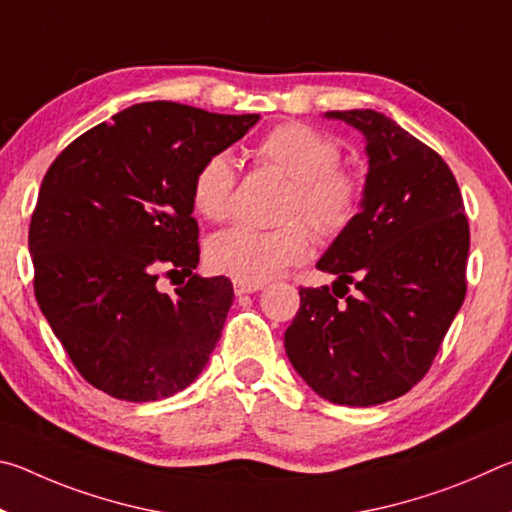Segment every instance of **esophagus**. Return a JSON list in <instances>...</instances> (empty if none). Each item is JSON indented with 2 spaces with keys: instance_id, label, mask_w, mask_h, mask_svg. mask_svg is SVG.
Returning a JSON list of instances; mask_svg holds the SVG:
<instances>
[{
  "instance_id": "34e87169",
  "label": "esophagus",
  "mask_w": 512,
  "mask_h": 512,
  "mask_svg": "<svg viewBox=\"0 0 512 512\" xmlns=\"http://www.w3.org/2000/svg\"><path fill=\"white\" fill-rule=\"evenodd\" d=\"M262 289V284H246V282H235V293L237 296H244V293H255Z\"/></svg>"
}]
</instances>
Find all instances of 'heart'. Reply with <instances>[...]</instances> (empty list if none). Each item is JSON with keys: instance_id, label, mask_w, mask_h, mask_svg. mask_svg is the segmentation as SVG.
<instances>
[{"instance_id": "b5f03b06", "label": "heart", "mask_w": 512, "mask_h": 512, "mask_svg": "<svg viewBox=\"0 0 512 512\" xmlns=\"http://www.w3.org/2000/svg\"><path fill=\"white\" fill-rule=\"evenodd\" d=\"M255 160L289 178L282 201V228L259 230L235 225L207 244V262L235 282L264 284L309 255L311 232L339 239L361 212L366 183L361 173L341 164L343 149L334 135L300 121H284L259 137ZM237 171L228 153H214L196 169L192 201L205 219L221 221L232 212Z\"/></svg>"}]
</instances>
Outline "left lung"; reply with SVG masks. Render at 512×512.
Instances as JSON below:
<instances>
[{"label": "left lung", "mask_w": 512, "mask_h": 512, "mask_svg": "<svg viewBox=\"0 0 512 512\" xmlns=\"http://www.w3.org/2000/svg\"><path fill=\"white\" fill-rule=\"evenodd\" d=\"M329 117L366 135V196L318 262L339 280L300 287L284 348L325 400L384 404L427 375L463 305L470 223L452 169L418 137L375 110Z\"/></svg>", "instance_id": "left-lung-1"}]
</instances>
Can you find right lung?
Listing matches in <instances>:
<instances>
[{"label":"right lung","mask_w":512,"mask_h":512,"mask_svg":"<svg viewBox=\"0 0 512 512\" xmlns=\"http://www.w3.org/2000/svg\"><path fill=\"white\" fill-rule=\"evenodd\" d=\"M137 103L60 151L29 225L33 291L79 375L126 402L183 391L221 339L228 277H198L196 169L257 124ZM187 276L173 297L158 276ZM173 283V282H172Z\"/></svg>","instance_id":"right-lung-1"}]
</instances>
